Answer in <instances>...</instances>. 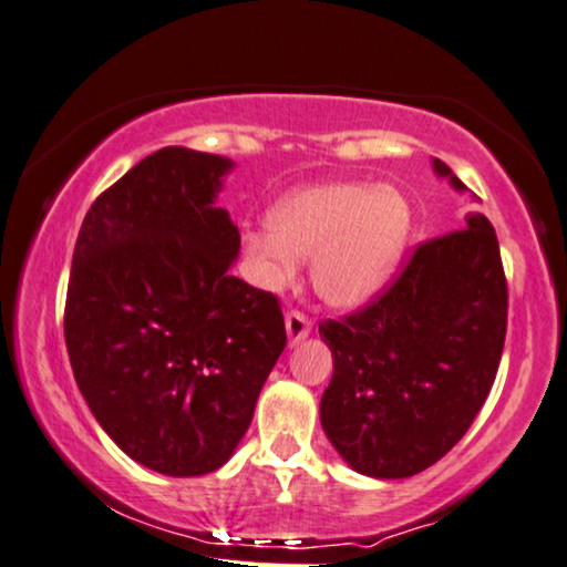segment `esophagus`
Here are the masks:
<instances>
[{
    "mask_svg": "<svg viewBox=\"0 0 567 567\" xmlns=\"http://www.w3.org/2000/svg\"><path fill=\"white\" fill-rule=\"evenodd\" d=\"M285 332H288L290 346H298L300 340H306L311 334V321H308L306 313L288 311V317H285Z\"/></svg>",
    "mask_w": 567,
    "mask_h": 567,
    "instance_id": "1",
    "label": "esophagus"
}]
</instances>
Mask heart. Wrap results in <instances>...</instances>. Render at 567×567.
Wrapping results in <instances>:
<instances>
[{
    "mask_svg": "<svg viewBox=\"0 0 567 567\" xmlns=\"http://www.w3.org/2000/svg\"><path fill=\"white\" fill-rule=\"evenodd\" d=\"M267 225L269 230L243 235L261 288H290L300 259H311L317 296L327 306L355 311L395 277L411 243L413 209L392 185L329 181L279 198Z\"/></svg>",
    "mask_w": 567,
    "mask_h": 567,
    "instance_id": "obj_1",
    "label": "heart"
}]
</instances>
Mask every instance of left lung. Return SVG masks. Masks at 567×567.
Returning <instances> with one entry per match:
<instances>
[{"label": "left lung", "mask_w": 567, "mask_h": 567, "mask_svg": "<svg viewBox=\"0 0 567 567\" xmlns=\"http://www.w3.org/2000/svg\"><path fill=\"white\" fill-rule=\"evenodd\" d=\"M434 175L468 196L442 159ZM507 329L499 243L484 214L429 240L382 298L342 321H324L332 382L319 415L350 468L408 478L447 455L489 395Z\"/></svg>", "instance_id": "8db88e82"}]
</instances>
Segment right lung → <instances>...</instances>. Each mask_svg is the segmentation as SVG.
Listing matches in <instances>:
<instances>
[{
    "label": "right lung",
    "instance_id": "right-lung-1",
    "mask_svg": "<svg viewBox=\"0 0 567 567\" xmlns=\"http://www.w3.org/2000/svg\"><path fill=\"white\" fill-rule=\"evenodd\" d=\"M233 167L159 148L78 233L64 306L78 390L112 442L164 476L230 461L288 342L277 298L230 275L240 233L217 196Z\"/></svg>",
    "mask_w": 567,
    "mask_h": 567
}]
</instances>
